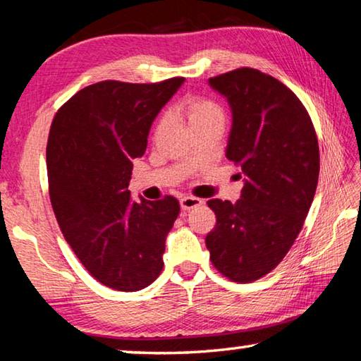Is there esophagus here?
<instances>
[{"mask_svg": "<svg viewBox=\"0 0 361 361\" xmlns=\"http://www.w3.org/2000/svg\"><path fill=\"white\" fill-rule=\"evenodd\" d=\"M204 200L202 199H197V197H191V195H186V197L180 199V207L183 212H188V210H192L195 207L202 205Z\"/></svg>", "mask_w": 361, "mask_h": 361, "instance_id": "34e87169", "label": "esophagus"}]
</instances>
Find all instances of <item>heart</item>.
<instances>
[{"instance_id":"1","label":"heart","mask_w":361,"mask_h":361,"mask_svg":"<svg viewBox=\"0 0 361 361\" xmlns=\"http://www.w3.org/2000/svg\"><path fill=\"white\" fill-rule=\"evenodd\" d=\"M176 113L186 119L189 129L195 130L209 124H224V111L216 102L202 99V97H186L176 106ZM166 118H161L156 126V132L166 127Z\"/></svg>"}]
</instances>
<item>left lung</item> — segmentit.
<instances>
[{"label":"left lung","mask_w":361,"mask_h":361,"mask_svg":"<svg viewBox=\"0 0 361 361\" xmlns=\"http://www.w3.org/2000/svg\"><path fill=\"white\" fill-rule=\"evenodd\" d=\"M228 100L232 126L226 157L239 164L240 199H212L216 226L205 243L219 272L239 283L271 272L288 253L312 205L319 142L298 97L253 68L209 79Z\"/></svg>","instance_id":"8db88e82"}]
</instances>
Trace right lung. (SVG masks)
<instances>
[{
	"label": "right lung",
	"instance_id": "1",
	"mask_svg": "<svg viewBox=\"0 0 361 361\" xmlns=\"http://www.w3.org/2000/svg\"><path fill=\"white\" fill-rule=\"evenodd\" d=\"M183 82H97L73 95L52 121L46 157L54 213L82 266L113 290H143L162 271L178 200L140 195L137 202L127 188L152 122Z\"/></svg>",
	"mask_w": 361,
	"mask_h": 361
}]
</instances>
